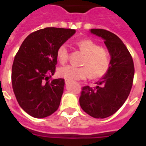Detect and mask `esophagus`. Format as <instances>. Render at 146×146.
I'll list each match as a JSON object with an SVG mask.
<instances>
[{
    "label": "esophagus",
    "mask_w": 146,
    "mask_h": 146,
    "mask_svg": "<svg viewBox=\"0 0 146 146\" xmlns=\"http://www.w3.org/2000/svg\"><path fill=\"white\" fill-rule=\"evenodd\" d=\"M65 83H66V85H68L69 83H70V81H69V80H65Z\"/></svg>",
    "instance_id": "obj_1"
}]
</instances>
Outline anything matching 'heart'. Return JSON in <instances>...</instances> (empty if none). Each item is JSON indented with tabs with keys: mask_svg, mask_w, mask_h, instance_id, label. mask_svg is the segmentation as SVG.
I'll return each mask as SVG.
<instances>
[{
	"mask_svg": "<svg viewBox=\"0 0 146 146\" xmlns=\"http://www.w3.org/2000/svg\"><path fill=\"white\" fill-rule=\"evenodd\" d=\"M76 45L85 54L82 60L83 66L76 67L72 65L60 67L58 74L60 77L70 81L85 80L89 75L93 79L104 76L109 70L111 57L108 50L102 48L99 44L89 38L80 40ZM57 59L61 64L67 61L69 50L66 44H61L57 50Z\"/></svg>",
	"mask_w": 146,
	"mask_h": 146,
	"instance_id": "obj_1",
	"label": "heart"
}]
</instances>
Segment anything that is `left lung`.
Masks as SVG:
<instances>
[{"instance_id":"1","label":"left lung","mask_w":146,"mask_h":146,"mask_svg":"<svg viewBox=\"0 0 146 146\" xmlns=\"http://www.w3.org/2000/svg\"><path fill=\"white\" fill-rule=\"evenodd\" d=\"M90 32L104 39L111 55V64L97 86L82 87L80 104L92 117L106 118L117 112L129 96L135 72L133 60L126 45L115 34L101 29H92Z\"/></svg>"}]
</instances>
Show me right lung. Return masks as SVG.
<instances>
[{
    "mask_svg": "<svg viewBox=\"0 0 146 146\" xmlns=\"http://www.w3.org/2000/svg\"><path fill=\"white\" fill-rule=\"evenodd\" d=\"M75 29L48 27L31 33L22 43L12 66V86L19 106L35 118L51 115L59 108L64 79L51 80L57 50Z\"/></svg>",
    "mask_w": 146,
    "mask_h": 146,
    "instance_id": "1",
    "label": "right lung"
}]
</instances>
